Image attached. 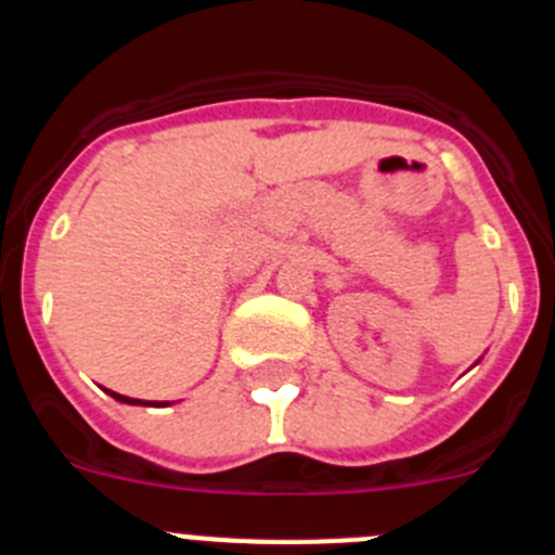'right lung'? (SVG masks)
<instances>
[{"mask_svg": "<svg viewBox=\"0 0 555 555\" xmlns=\"http://www.w3.org/2000/svg\"><path fill=\"white\" fill-rule=\"evenodd\" d=\"M113 400H119V403H130V405H158V403H146V400H135V397H125V395H116V391H107Z\"/></svg>", "mask_w": 555, "mask_h": 555, "instance_id": "add662e5", "label": "right lung"}]
</instances>
